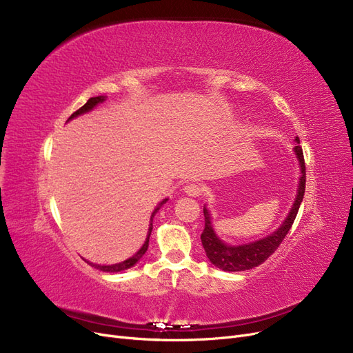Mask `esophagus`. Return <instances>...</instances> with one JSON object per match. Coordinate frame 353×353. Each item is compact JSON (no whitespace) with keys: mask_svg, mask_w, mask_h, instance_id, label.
Wrapping results in <instances>:
<instances>
[{"mask_svg":"<svg viewBox=\"0 0 353 353\" xmlns=\"http://www.w3.org/2000/svg\"><path fill=\"white\" fill-rule=\"evenodd\" d=\"M183 192H185V194H188L190 197H199L202 193L201 188H199L197 185H188V186H185V189H183Z\"/></svg>","mask_w":353,"mask_h":353,"instance_id":"34e87169","label":"esophagus"}]
</instances>
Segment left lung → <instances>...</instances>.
I'll list each match as a JSON object with an SVG mask.
<instances>
[{"mask_svg": "<svg viewBox=\"0 0 353 353\" xmlns=\"http://www.w3.org/2000/svg\"><path fill=\"white\" fill-rule=\"evenodd\" d=\"M296 147L293 148L294 154L299 161L300 167V179H299V186H297V194L291 206L287 218L283 221V223L275 229L274 232L270 235L259 238L256 241L248 242V243H241V245H229L223 242L218 234L214 232V228L212 225V216L210 212L208 210L206 205L203 206V214H205V229L201 235L202 245L205 248L206 256L209 261L223 271L228 272H235V271H245L251 270L254 267L261 265L268 256L280 247V243L285 238L287 232L290 231L291 225H293L299 208L303 202V196L305 190V165H304V157H303V150L300 147L299 137H296Z\"/></svg>", "mask_w": 353, "mask_h": 353, "instance_id": "obj_1", "label": "left lung"}]
</instances>
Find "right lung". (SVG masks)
Instances as JSON below:
<instances>
[{"label": "right lung", "instance_id": "add662e5", "mask_svg": "<svg viewBox=\"0 0 353 353\" xmlns=\"http://www.w3.org/2000/svg\"><path fill=\"white\" fill-rule=\"evenodd\" d=\"M105 99H106V97H103V95H101V97H94V98H89V99H88V102L82 106V108H79L78 111L73 112V114L69 117V119H68V121H70V119H73V118H76V117H79V115H83V114L89 112V111H92V110L95 108L97 105L102 103ZM167 201H168V199H163V201L156 206V209L152 210V213H151V218H150V225H148L147 238H145V241H144V243H143V247H141L139 251H137L132 256L127 258L125 261H121V263H117V264H110V265L94 264V263L88 261V259H85V261H86L89 265L95 267L97 270L105 271V272H119V271H124V270H128V268L134 267V265H135L137 263H139L140 259L143 258V255L147 252V250H148V242H150V235H151V231H152V218H154V214L159 212V209H160V208H161Z\"/></svg>", "mask_w": 353, "mask_h": 353}]
</instances>
